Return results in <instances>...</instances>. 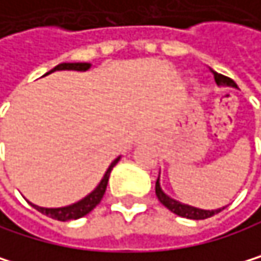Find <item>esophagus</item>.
I'll return each mask as SVG.
<instances>
[{
    "mask_svg": "<svg viewBox=\"0 0 261 261\" xmlns=\"http://www.w3.org/2000/svg\"><path fill=\"white\" fill-rule=\"evenodd\" d=\"M140 143H149V141H152V134H149V132H145V134H141L140 135Z\"/></svg>",
    "mask_w": 261,
    "mask_h": 261,
    "instance_id": "1",
    "label": "esophagus"
}]
</instances>
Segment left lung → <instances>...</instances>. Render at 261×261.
<instances>
[{
    "label": "left lung",
    "instance_id": "left-lung-1",
    "mask_svg": "<svg viewBox=\"0 0 261 261\" xmlns=\"http://www.w3.org/2000/svg\"><path fill=\"white\" fill-rule=\"evenodd\" d=\"M213 76H215V82L219 85V87H235L237 88V84L227 77V76H223V74H219V73H215L213 71ZM155 194H157V198L159 201L168 208V210H171L173 213L182 216V218H188V219H205V218H210L216 213H219L223 208H216V210H202V208H196V207H191L188 204H182L173 198H169L168 194H165V191L160 188V182L157 179L155 182Z\"/></svg>",
    "mask_w": 261,
    "mask_h": 261
}]
</instances>
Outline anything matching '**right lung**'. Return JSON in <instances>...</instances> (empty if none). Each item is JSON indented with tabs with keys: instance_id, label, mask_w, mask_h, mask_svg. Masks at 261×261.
<instances>
[{
	"instance_id": "obj_1",
	"label": "right lung",
	"mask_w": 261,
	"mask_h": 261,
	"mask_svg": "<svg viewBox=\"0 0 261 261\" xmlns=\"http://www.w3.org/2000/svg\"><path fill=\"white\" fill-rule=\"evenodd\" d=\"M92 65L90 63H84V62H76V63H60L57 65V67H54L49 73L53 71H60V70H76V71H87ZM46 73V74H49ZM120 157L115 159L110 166L107 168V171L102 177V180L99 182V185L88 194V196H85L84 199L77 201L76 204H71V205H67V207H60V208H45V207H38V205H34L31 204L34 208H37L40 213L53 218V219H57V221H70V219H77V218H82L85 216L87 213L92 212L102 199L104 193H106V188H107V182H109V176H110V171L113 169V166L118 163Z\"/></svg>"
}]
</instances>
